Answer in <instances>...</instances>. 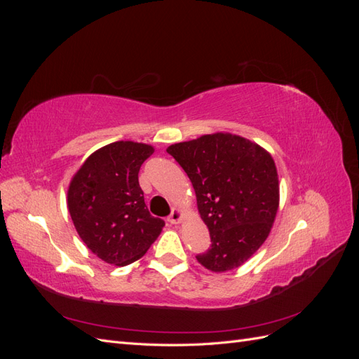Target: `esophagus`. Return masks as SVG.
<instances>
[{
  "label": "esophagus",
  "mask_w": 359,
  "mask_h": 359,
  "mask_svg": "<svg viewBox=\"0 0 359 359\" xmlns=\"http://www.w3.org/2000/svg\"><path fill=\"white\" fill-rule=\"evenodd\" d=\"M181 219H182L181 210H180V208H173L172 212H170V215L168 217V222H169L170 224H178V223L181 222Z\"/></svg>",
  "instance_id": "34e87169"
}]
</instances>
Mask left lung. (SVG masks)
I'll list each match as a JSON object with an SVG mask.
<instances>
[{"label":"left lung","instance_id":"8db88e82","mask_svg":"<svg viewBox=\"0 0 359 359\" xmlns=\"http://www.w3.org/2000/svg\"><path fill=\"white\" fill-rule=\"evenodd\" d=\"M196 193L211 247L198 255L214 273L241 266L265 243L278 210V175L266 149L231 133L170 145Z\"/></svg>","mask_w":359,"mask_h":359}]
</instances>
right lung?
Wrapping results in <instances>:
<instances>
[{
  "instance_id": "obj_1",
  "label": "right lung",
  "mask_w": 359,
  "mask_h": 359,
  "mask_svg": "<svg viewBox=\"0 0 359 359\" xmlns=\"http://www.w3.org/2000/svg\"><path fill=\"white\" fill-rule=\"evenodd\" d=\"M154 148L119 140L97 149L74 173L67 206L81 240L106 264L124 266L142 257L165 222L149 214L139 169Z\"/></svg>"
}]
</instances>
